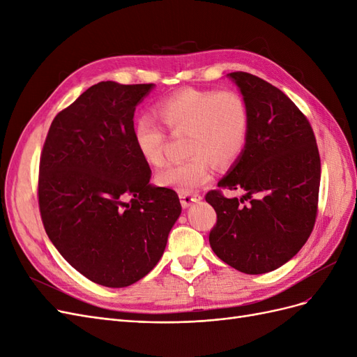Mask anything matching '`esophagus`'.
<instances>
[{
	"label": "esophagus",
	"mask_w": 357,
	"mask_h": 357,
	"mask_svg": "<svg viewBox=\"0 0 357 357\" xmlns=\"http://www.w3.org/2000/svg\"><path fill=\"white\" fill-rule=\"evenodd\" d=\"M178 197H180L181 205H183V207H185V208L190 207V205H192L193 202H198V201L201 199V197H199V195H195V193H185V192H180Z\"/></svg>",
	"instance_id": "34e87169"
}]
</instances>
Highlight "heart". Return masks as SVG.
Segmentation results:
<instances>
[{
  "label": "heart",
  "mask_w": 357,
  "mask_h": 357,
  "mask_svg": "<svg viewBox=\"0 0 357 357\" xmlns=\"http://www.w3.org/2000/svg\"><path fill=\"white\" fill-rule=\"evenodd\" d=\"M156 113L172 132H188L185 162L169 164L156 176L158 185L192 193L213 177L211 160L228 165L243 152L248 132V110L235 91L181 89L162 98ZM138 155L149 165L164 162L165 131L152 116H139L132 125Z\"/></svg>",
  "instance_id": "b5f03b06"
}]
</instances>
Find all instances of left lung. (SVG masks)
<instances>
[{
  "instance_id": "obj_1",
  "label": "left lung",
  "mask_w": 357,
  "mask_h": 357,
  "mask_svg": "<svg viewBox=\"0 0 357 357\" xmlns=\"http://www.w3.org/2000/svg\"><path fill=\"white\" fill-rule=\"evenodd\" d=\"M228 77L245 101L248 132L241 155L218 186L243 189L244 195L207 193L205 201L218 214L208 238L225 264L265 274L289 262L314 228L319 149L307 117L282 91L243 71Z\"/></svg>"
}]
</instances>
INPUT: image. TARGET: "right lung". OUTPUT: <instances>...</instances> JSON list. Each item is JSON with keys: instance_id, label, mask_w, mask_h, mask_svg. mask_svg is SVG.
<instances>
[{"instance_id": "add662e5", "label": "right lung", "mask_w": 357, "mask_h": 357, "mask_svg": "<svg viewBox=\"0 0 357 357\" xmlns=\"http://www.w3.org/2000/svg\"><path fill=\"white\" fill-rule=\"evenodd\" d=\"M155 84L101 82L50 125L40 158L38 204L50 241L91 282L126 287L164 255L181 205L150 185L132 139L135 107Z\"/></svg>"}]
</instances>
